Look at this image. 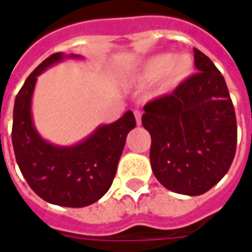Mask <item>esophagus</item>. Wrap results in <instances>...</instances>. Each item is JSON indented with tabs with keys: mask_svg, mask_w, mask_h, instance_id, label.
I'll list each match as a JSON object with an SVG mask.
<instances>
[{
	"mask_svg": "<svg viewBox=\"0 0 252 252\" xmlns=\"http://www.w3.org/2000/svg\"><path fill=\"white\" fill-rule=\"evenodd\" d=\"M134 116H136V122H137V125H141V112L134 111Z\"/></svg>",
	"mask_w": 252,
	"mask_h": 252,
	"instance_id": "34e87169",
	"label": "esophagus"
}]
</instances>
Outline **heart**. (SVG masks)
I'll list each match as a JSON object with an SVG mask.
<instances>
[{"label": "heart", "mask_w": 252, "mask_h": 252, "mask_svg": "<svg viewBox=\"0 0 252 252\" xmlns=\"http://www.w3.org/2000/svg\"><path fill=\"white\" fill-rule=\"evenodd\" d=\"M192 70L193 62L189 54H157L139 68L136 81L141 85H150L162 78L165 88H174L184 83L190 75Z\"/></svg>", "instance_id": "b5f03b06"}]
</instances>
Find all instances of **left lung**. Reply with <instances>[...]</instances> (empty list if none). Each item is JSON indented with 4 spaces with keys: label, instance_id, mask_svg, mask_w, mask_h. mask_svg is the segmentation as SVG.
Wrapping results in <instances>:
<instances>
[{
    "label": "left lung",
    "instance_id": "left-lung-1",
    "mask_svg": "<svg viewBox=\"0 0 252 252\" xmlns=\"http://www.w3.org/2000/svg\"><path fill=\"white\" fill-rule=\"evenodd\" d=\"M199 73L144 106L153 174L169 190L198 196L227 174L237 146V121L224 77L193 49Z\"/></svg>",
    "mask_w": 252,
    "mask_h": 252
}]
</instances>
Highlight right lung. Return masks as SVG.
<instances>
[{"mask_svg":"<svg viewBox=\"0 0 252 252\" xmlns=\"http://www.w3.org/2000/svg\"><path fill=\"white\" fill-rule=\"evenodd\" d=\"M80 59L83 56L63 52L47 57L26 78L14 105L12 146L24 178L37 196L65 208L92 205L109 190L126 137L136 127L134 115L127 111L71 146L53 144L39 134L32 116L37 77L54 64Z\"/></svg>","mask_w":252,"mask_h":252,"instance_id":"obj_1","label":"right lung"}]
</instances>
